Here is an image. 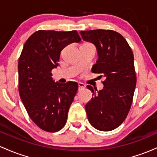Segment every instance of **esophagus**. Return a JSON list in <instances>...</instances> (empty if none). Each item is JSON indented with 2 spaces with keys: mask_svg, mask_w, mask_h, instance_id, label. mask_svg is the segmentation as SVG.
<instances>
[{
  "mask_svg": "<svg viewBox=\"0 0 157 157\" xmlns=\"http://www.w3.org/2000/svg\"><path fill=\"white\" fill-rule=\"evenodd\" d=\"M85 88V85L83 83H81L79 82L78 83V90H84Z\"/></svg>",
  "mask_w": 157,
  "mask_h": 157,
  "instance_id": "34e87169",
  "label": "esophagus"
}]
</instances>
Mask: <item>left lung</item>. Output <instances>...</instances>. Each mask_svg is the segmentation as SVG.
Listing matches in <instances>:
<instances>
[{
	"mask_svg": "<svg viewBox=\"0 0 157 157\" xmlns=\"http://www.w3.org/2000/svg\"><path fill=\"white\" fill-rule=\"evenodd\" d=\"M84 40L96 47L98 59L92 72L101 74L103 89L87 85L93 97L85 105L88 121L98 131H110L126 119L136 84L134 58L125 38L110 29L81 31Z\"/></svg>",
	"mask_w": 157,
	"mask_h": 157,
	"instance_id": "8db88e82",
	"label": "left lung"
}]
</instances>
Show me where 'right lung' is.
Returning a JSON list of instances; mask_svg holds the SVG:
<instances>
[{
  "label": "right lung",
  "instance_id": "right-lung-1",
  "mask_svg": "<svg viewBox=\"0 0 157 157\" xmlns=\"http://www.w3.org/2000/svg\"><path fill=\"white\" fill-rule=\"evenodd\" d=\"M81 40L76 30H38L24 44L17 66L19 94L29 117L43 131L57 132L66 124L78 85L55 82L51 72L61 50Z\"/></svg>",
  "mask_w": 157,
  "mask_h": 157
}]
</instances>
